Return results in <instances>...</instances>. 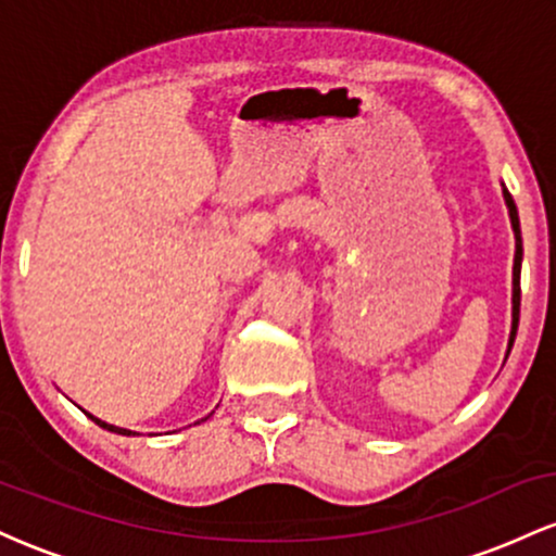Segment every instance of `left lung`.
Segmentation results:
<instances>
[{
  "instance_id": "obj_1",
  "label": "left lung",
  "mask_w": 556,
  "mask_h": 556,
  "mask_svg": "<svg viewBox=\"0 0 556 556\" xmlns=\"http://www.w3.org/2000/svg\"><path fill=\"white\" fill-rule=\"evenodd\" d=\"M502 195H504V203H507L509 222H513V232H515V264H513V329H509V340H507V355H509V350H513V342H515V334H518V318H520V266H522V238H520L518 206H515L513 195H509V190L504 188V182H502Z\"/></svg>"
}]
</instances>
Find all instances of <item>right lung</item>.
Wrapping results in <instances>:
<instances>
[{
  "mask_svg": "<svg viewBox=\"0 0 556 556\" xmlns=\"http://www.w3.org/2000/svg\"><path fill=\"white\" fill-rule=\"evenodd\" d=\"M86 413V410H83ZM88 418L93 420L96 426H101V429H106V431H112V433H123V437H136V431H130V429H119V426H112V424H106V420H101V418H96V416H91V413H86ZM208 416H212V413H208ZM206 416V418H208ZM206 418H201V420H206ZM201 420H198V424H201Z\"/></svg>",
  "mask_w": 556,
  "mask_h": 556,
  "instance_id": "right-lung-1",
  "label": "right lung"
}]
</instances>
